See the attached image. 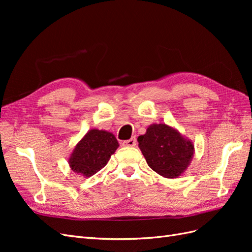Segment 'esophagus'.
Listing matches in <instances>:
<instances>
[{
  "label": "esophagus",
  "instance_id": "esophagus-1",
  "mask_svg": "<svg viewBox=\"0 0 252 252\" xmlns=\"http://www.w3.org/2000/svg\"><path fill=\"white\" fill-rule=\"evenodd\" d=\"M123 145H124V146L133 147V146H135V145H136V140H135V138H131L130 140L124 141V142H123Z\"/></svg>",
  "mask_w": 252,
  "mask_h": 252
}]
</instances>
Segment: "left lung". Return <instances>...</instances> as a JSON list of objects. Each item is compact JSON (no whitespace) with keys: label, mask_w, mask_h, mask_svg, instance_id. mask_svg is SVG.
I'll use <instances>...</instances> for the list:
<instances>
[{"label":"left lung","mask_w":252,"mask_h":252,"mask_svg":"<svg viewBox=\"0 0 252 252\" xmlns=\"http://www.w3.org/2000/svg\"><path fill=\"white\" fill-rule=\"evenodd\" d=\"M138 142L148 166L167 179L181 177L194 155L193 143L165 123L151 124Z\"/></svg>","instance_id":"1"}]
</instances>
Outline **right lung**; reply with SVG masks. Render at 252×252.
I'll list each match as a JSON object with an SVG mask.
<instances>
[{
	"mask_svg": "<svg viewBox=\"0 0 252 252\" xmlns=\"http://www.w3.org/2000/svg\"><path fill=\"white\" fill-rule=\"evenodd\" d=\"M119 146L111 132L90 129L74 146L68 164L73 172L89 178L106 166Z\"/></svg>",
	"mask_w": 252,
	"mask_h": 252,
	"instance_id": "add662e5",
	"label": "right lung"
}]
</instances>
